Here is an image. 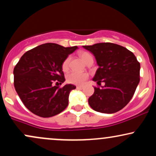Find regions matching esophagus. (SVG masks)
<instances>
[{
	"mask_svg": "<svg viewBox=\"0 0 156 156\" xmlns=\"http://www.w3.org/2000/svg\"><path fill=\"white\" fill-rule=\"evenodd\" d=\"M76 88L78 89H83V87H82V86H77Z\"/></svg>",
	"mask_w": 156,
	"mask_h": 156,
	"instance_id": "34e87169",
	"label": "esophagus"
}]
</instances>
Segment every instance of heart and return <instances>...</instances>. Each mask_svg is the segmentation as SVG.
Instances as JSON below:
<instances>
[{
	"instance_id": "b5f03b06",
	"label": "heart",
	"mask_w": 156,
	"mask_h": 156,
	"mask_svg": "<svg viewBox=\"0 0 156 156\" xmlns=\"http://www.w3.org/2000/svg\"><path fill=\"white\" fill-rule=\"evenodd\" d=\"M79 56L85 64H89V62H93V57L88 52L81 51L79 53ZM70 61V57L66 58L62 63V67L64 72H67L69 69V64ZM89 78L88 73L71 72L67 76V81L68 83L75 84V85H82Z\"/></svg>"
}]
</instances>
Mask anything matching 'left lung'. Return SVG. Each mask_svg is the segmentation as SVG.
Wrapping results in <instances>:
<instances>
[{
  "instance_id": "8db88e82",
  "label": "left lung",
  "mask_w": 156,
  "mask_h": 156,
  "mask_svg": "<svg viewBox=\"0 0 156 156\" xmlns=\"http://www.w3.org/2000/svg\"><path fill=\"white\" fill-rule=\"evenodd\" d=\"M83 48L94 55L98 68L92 80L94 87L89 104L94 111L104 114L119 112L129 103L139 83L140 64L132 52L119 44L103 42Z\"/></svg>"
}]
</instances>
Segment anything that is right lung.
I'll list each match as a JSON object with an SVG mask.
<instances>
[{
	"instance_id": "right-lung-1",
	"label": "right lung",
	"mask_w": 156,
	"mask_h": 156,
	"mask_svg": "<svg viewBox=\"0 0 156 156\" xmlns=\"http://www.w3.org/2000/svg\"><path fill=\"white\" fill-rule=\"evenodd\" d=\"M78 48L45 43L27 51L21 57L14 69V85L30 112L39 117H51L67 108L69 93L76 87L66 84L58 88L53 83H64L62 63Z\"/></svg>"
}]
</instances>
